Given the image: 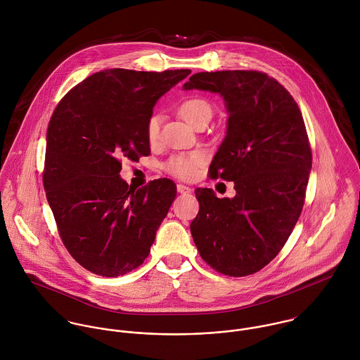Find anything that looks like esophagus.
Masks as SVG:
<instances>
[{"label": "esophagus", "mask_w": 360, "mask_h": 360, "mask_svg": "<svg viewBox=\"0 0 360 360\" xmlns=\"http://www.w3.org/2000/svg\"><path fill=\"white\" fill-rule=\"evenodd\" d=\"M176 191H178L181 195H188V193L192 192V189H191L189 186L182 185V184H178V185H176Z\"/></svg>", "instance_id": "1"}]
</instances>
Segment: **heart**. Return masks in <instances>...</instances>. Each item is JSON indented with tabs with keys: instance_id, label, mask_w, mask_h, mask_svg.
I'll return each mask as SVG.
<instances>
[{
	"instance_id": "1",
	"label": "heart",
	"mask_w": 360,
	"mask_h": 360,
	"mask_svg": "<svg viewBox=\"0 0 360 360\" xmlns=\"http://www.w3.org/2000/svg\"><path fill=\"white\" fill-rule=\"evenodd\" d=\"M179 115L192 126H196L202 120L212 119V105L203 98H189L179 105ZM161 119L157 115H151L146 124V134L150 143H155L160 136ZM202 164V155L192 153L186 155H175L167 164V171L178 178L191 179L196 175L199 165Z\"/></svg>"
}]
</instances>
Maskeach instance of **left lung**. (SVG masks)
Instances as JSON below:
<instances>
[{
    "label": "left lung",
    "instance_id": "1",
    "mask_svg": "<svg viewBox=\"0 0 360 360\" xmlns=\"http://www.w3.org/2000/svg\"><path fill=\"white\" fill-rule=\"evenodd\" d=\"M182 88L224 99L227 131L209 171L236 189L231 199L195 191L193 241L217 272L255 274L283 248L304 205L313 158L302 112L283 85L259 71L198 72Z\"/></svg>",
    "mask_w": 360,
    "mask_h": 360
}]
</instances>
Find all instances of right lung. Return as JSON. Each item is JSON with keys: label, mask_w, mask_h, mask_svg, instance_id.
<instances>
[{"label": "right lung", "mask_w": 360, "mask_h": 360, "mask_svg": "<svg viewBox=\"0 0 360 360\" xmlns=\"http://www.w3.org/2000/svg\"><path fill=\"white\" fill-rule=\"evenodd\" d=\"M191 70L109 68L70 89L49 122L43 185L58 234L92 274L116 278L150 254L176 186L161 178L131 189L122 158L150 154L146 124L157 101Z\"/></svg>", "instance_id": "obj_1"}]
</instances>
